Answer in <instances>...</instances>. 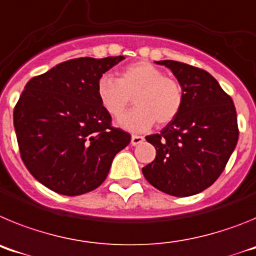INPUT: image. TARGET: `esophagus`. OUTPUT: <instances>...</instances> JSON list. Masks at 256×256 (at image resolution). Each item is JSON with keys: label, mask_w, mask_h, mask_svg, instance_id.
<instances>
[{"label": "esophagus", "mask_w": 256, "mask_h": 256, "mask_svg": "<svg viewBox=\"0 0 256 256\" xmlns=\"http://www.w3.org/2000/svg\"><path fill=\"white\" fill-rule=\"evenodd\" d=\"M144 137L142 136H137V134H133L132 136V140H130V144H133V146H136V144H140L141 142H144Z\"/></svg>", "instance_id": "esophagus-1"}]
</instances>
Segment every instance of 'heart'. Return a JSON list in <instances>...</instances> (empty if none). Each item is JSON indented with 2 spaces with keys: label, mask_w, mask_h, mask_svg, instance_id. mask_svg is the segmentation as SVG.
Here are the masks:
<instances>
[{
  "label": "heart",
  "mask_w": 256,
  "mask_h": 256,
  "mask_svg": "<svg viewBox=\"0 0 256 256\" xmlns=\"http://www.w3.org/2000/svg\"><path fill=\"white\" fill-rule=\"evenodd\" d=\"M97 97L112 116L116 118L133 102L137 108L119 119L133 132H144L155 124L173 122L182 110L183 87L176 78L164 76L148 61H137L118 73V79L102 76L97 82Z\"/></svg>",
  "instance_id": "obj_1"
}]
</instances>
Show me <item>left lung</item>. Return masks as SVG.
I'll return each instance as SVG.
<instances>
[{"instance_id":"1","label":"left lung","mask_w":256,"mask_h":256,"mask_svg":"<svg viewBox=\"0 0 256 256\" xmlns=\"http://www.w3.org/2000/svg\"><path fill=\"white\" fill-rule=\"evenodd\" d=\"M156 64L173 72L183 87L184 101L173 122L146 137L156 148V158L142 173L168 195H196L218 180L236 148V108L230 94L205 70L173 60Z\"/></svg>"}]
</instances>
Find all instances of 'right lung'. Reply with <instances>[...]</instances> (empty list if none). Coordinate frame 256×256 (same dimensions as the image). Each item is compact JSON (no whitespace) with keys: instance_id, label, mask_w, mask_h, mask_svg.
I'll use <instances>...</instances> for the list:
<instances>
[{"instance_id":"right-lung-1","label":"right lung","mask_w":256,"mask_h":256,"mask_svg":"<svg viewBox=\"0 0 256 256\" xmlns=\"http://www.w3.org/2000/svg\"><path fill=\"white\" fill-rule=\"evenodd\" d=\"M123 56L79 58L32 78L14 108V126L26 169L66 196L94 191L112 159L130 142L114 128L97 97V82Z\"/></svg>"}]
</instances>
